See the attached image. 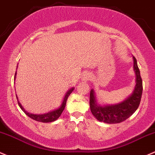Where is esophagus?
<instances>
[{
	"mask_svg": "<svg viewBox=\"0 0 155 155\" xmlns=\"http://www.w3.org/2000/svg\"><path fill=\"white\" fill-rule=\"evenodd\" d=\"M91 76V73H85L84 75L82 76V81H84V82H87V81L90 80Z\"/></svg>",
	"mask_w": 155,
	"mask_h": 155,
	"instance_id": "obj_1",
	"label": "esophagus"
}]
</instances>
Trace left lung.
I'll return each mask as SVG.
<instances>
[{"label":"left lung","mask_w":155,"mask_h":155,"mask_svg":"<svg viewBox=\"0 0 155 155\" xmlns=\"http://www.w3.org/2000/svg\"><path fill=\"white\" fill-rule=\"evenodd\" d=\"M134 58V68L136 73V85L132 94L117 105L100 106L97 105L94 90L90 92V108L93 115L100 122L114 124L127 120L136 111L140 103L143 93V81L137 60Z\"/></svg>","instance_id":"1"}]
</instances>
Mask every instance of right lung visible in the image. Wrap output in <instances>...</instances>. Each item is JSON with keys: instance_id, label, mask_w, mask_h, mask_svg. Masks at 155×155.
<instances>
[{"instance_id": "right-lung-1", "label": "right lung", "mask_w": 155, "mask_h": 155, "mask_svg": "<svg viewBox=\"0 0 155 155\" xmlns=\"http://www.w3.org/2000/svg\"><path fill=\"white\" fill-rule=\"evenodd\" d=\"M15 75H16V72H15ZM73 90H74V87H72V88L70 89V90L67 92L66 95L64 96V98L63 99V102L62 103H61V105L60 106L59 108L56 109V110H53V111L48 112V113L47 114H33L28 113V112H27L25 110H24V107H22V105H21V103L18 102V105L20 106L21 108L22 109L23 111H24L29 117H30L31 119H32V120H35V121L41 122V123H50V122H53L55 121V120H56L58 117L61 116V113H62L63 110H64L65 105H66V102H67V100H68V97H69L70 94L73 92ZM16 97H17V96H16Z\"/></svg>"}]
</instances>
